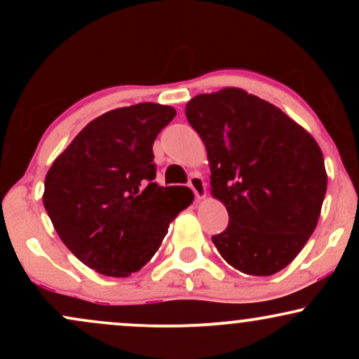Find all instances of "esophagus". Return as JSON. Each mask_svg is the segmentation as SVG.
<instances>
[{"label":"esophagus","mask_w":359,"mask_h":359,"mask_svg":"<svg viewBox=\"0 0 359 359\" xmlns=\"http://www.w3.org/2000/svg\"><path fill=\"white\" fill-rule=\"evenodd\" d=\"M189 187L192 189L194 194H196L197 199H204L205 197V182L203 180V177L194 174L189 179Z\"/></svg>","instance_id":"esophagus-1"}]
</instances>
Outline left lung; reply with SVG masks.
<instances>
[{"label":"left lung","mask_w":359,"mask_h":359,"mask_svg":"<svg viewBox=\"0 0 359 359\" xmlns=\"http://www.w3.org/2000/svg\"><path fill=\"white\" fill-rule=\"evenodd\" d=\"M185 116L208 150L212 196L228 209L214 246L243 273L285 269L314 233L327 189L317 142L277 106L236 88L199 94Z\"/></svg>","instance_id":"obj_1"}]
</instances>
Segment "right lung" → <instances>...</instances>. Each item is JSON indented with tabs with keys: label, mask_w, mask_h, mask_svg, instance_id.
Wrapping results in <instances>:
<instances>
[{
	"label": "right lung",
	"mask_w": 359,
	"mask_h": 359,
	"mask_svg": "<svg viewBox=\"0 0 359 359\" xmlns=\"http://www.w3.org/2000/svg\"><path fill=\"white\" fill-rule=\"evenodd\" d=\"M155 102L93 119L45 177L43 205L64 245L108 277L138 271L160 248L168 224L191 205L187 187L155 182L154 142L175 118Z\"/></svg>",
	"instance_id": "1"
}]
</instances>
